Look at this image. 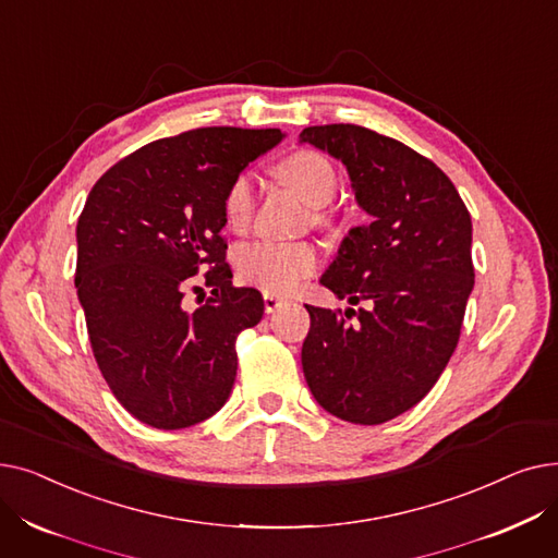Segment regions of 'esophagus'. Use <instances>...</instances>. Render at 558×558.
Returning a JSON list of instances; mask_svg holds the SVG:
<instances>
[{"instance_id": "1", "label": "esophagus", "mask_w": 558, "mask_h": 558, "mask_svg": "<svg viewBox=\"0 0 558 558\" xmlns=\"http://www.w3.org/2000/svg\"><path fill=\"white\" fill-rule=\"evenodd\" d=\"M284 303H287V301L280 299V296H276V294H264V312H267V314H274V312L280 310Z\"/></svg>"}]
</instances>
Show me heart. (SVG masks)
<instances>
[{
  "instance_id": "1",
  "label": "heart",
  "mask_w": 558,
  "mask_h": 558,
  "mask_svg": "<svg viewBox=\"0 0 558 558\" xmlns=\"http://www.w3.org/2000/svg\"><path fill=\"white\" fill-rule=\"evenodd\" d=\"M280 179L312 208H326L337 194V171L316 151H296L278 167ZM255 210V181L248 171L232 179L223 196V215L234 232L248 228ZM234 267L244 282L267 294H291L318 267V253L307 242L257 240L234 253Z\"/></svg>"
}]
</instances>
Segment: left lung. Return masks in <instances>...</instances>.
<instances>
[{
	"label": "left lung",
	"mask_w": 558,
	"mask_h": 558,
	"mask_svg": "<svg viewBox=\"0 0 558 558\" xmlns=\"http://www.w3.org/2000/svg\"><path fill=\"white\" fill-rule=\"evenodd\" d=\"M301 144L343 162L371 217L348 230L320 276L337 299L364 307L307 305V387L341 421L387 423L429 393L454 353L475 284L473 221L448 175L398 140L330 124L305 129Z\"/></svg>",
	"instance_id": "obj_1"
}]
</instances>
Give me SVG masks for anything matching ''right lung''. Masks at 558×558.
<instances>
[{
    "label": "right lung",
    "mask_w": 558,
    "mask_h": 558,
    "mask_svg": "<svg viewBox=\"0 0 558 558\" xmlns=\"http://www.w3.org/2000/svg\"><path fill=\"white\" fill-rule=\"evenodd\" d=\"M282 137L210 126L156 140L87 194L76 223L78 303L110 391L146 425L192 427L232 391L234 339L259 324L264 301L253 287H232L223 196ZM196 279L214 296L190 308L184 294Z\"/></svg>",
    "instance_id": "add662e5"
}]
</instances>
